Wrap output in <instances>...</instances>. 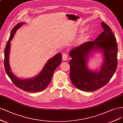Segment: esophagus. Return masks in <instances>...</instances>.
<instances>
[{
  "label": "esophagus",
  "instance_id": "obj_1",
  "mask_svg": "<svg viewBox=\"0 0 123 123\" xmlns=\"http://www.w3.org/2000/svg\"><path fill=\"white\" fill-rule=\"evenodd\" d=\"M62 58H63V60L64 61L67 60V58H68V55L66 53L63 54L62 55Z\"/></svg>",
  "mask_w": 123,
  "mask_h": 123
}]
</instances>
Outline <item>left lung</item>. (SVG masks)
Listing matches in <instances>:
<instances>
[{
	"label": "left lung",
	"mask_w": 123,
	"mask_h": 123,
	"mask_svg": "<svg viewBox=\"0 0 123 123\" xmlns=\"http://www.w3.org/2000/svg\"><path fill=\"white\" fill-rule=\"evenodd\" d=\"M104 29L94 41H88L70 51L69 62L70 79L78 89L85 92H93L107 83L116 72L117 65V45L116 38L110 27L104 22ZM102 50L104 54V63L98 72H90L86 67V61L94 49Z\"/></svg>",
	"instance_id": "1"
}]
</instances>
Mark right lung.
Masks as SVG:
<instances>
[{"mask_svg":"<svg viewBox=\"0 0 123 123\" xmlns=\"http://www.w3.org/2000/svg\"><path fill=\"white\" fill-rule=\"evenodd\" d=\"M23 24V23H18L11 31L10 37L5 49L4 65L5 70L12 82L19 88L29 92H41L45 89L50 83L54 71L62 62V55L60 53H59L50 59L46 63L41 72L37 77L34 78L27 80H21L15 76L11 72L9 62L10 41L13 38L16 31Z\"/></svg>","mask_w":123,"mask_h":123,"instance_id":"add662e5","label":"right lung"}]
</instances>
